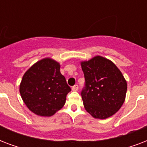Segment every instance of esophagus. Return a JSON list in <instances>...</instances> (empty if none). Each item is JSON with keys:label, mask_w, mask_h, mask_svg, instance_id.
Wrapping results in <instances>:
<instances>
[{"label": "esophagus", "mask_w": 147, "mask_h": 147, "mask_svg": "<svg viewBox=\"0 0 147 147\" xmlns=\"http://www.w3.org/2000/svg\"><path fill=\"white\" fill-rule=\"evenodd\" d=\"M71 90H72V91H74V92H76V91H78V85H75L74 86H72V87H71Z\"/></svg>", "instance_id": "1"}]
</instances>
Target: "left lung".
I'll return each mask as SVG.
<instances>
[{
    "label": "left lung",
    "mask_w": 147,
    "mask_h": 147,
    "mask_svg": "<svg viewBox=\"0 0 147 147\" xmlns=\"http://www.w3.org/2000/svg\"><path fill=\"white\" fill-rule=\"evenodd\" d=\"M85 86L82 98L94 118L106 119L118 111L125 100L127 85L114 63L100 55L81 62Z\"/></svg>",
    "instance_id": "1"
}]
</instances>
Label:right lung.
Here are the masks:
<instances>
[{
  "mask_svg": "<svg viewBox=\"0 0 147 147\" xmlns=\"http://www.w3.org/2000/svg\"><path fill=\"white\" fill-rule=\"evenodd\" d=\"M71 88L60 72V65L45 58L33 65L20 85L21 98L31 111L42 117L53 116L64 106Z\"/></svg>",
  "mask_w": 147,
  "mask_h": 147,
  "instance_id": "add662e5",
  "label": "right lung"
}]
</instances>
